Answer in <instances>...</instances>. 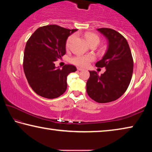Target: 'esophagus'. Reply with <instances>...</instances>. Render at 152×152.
Here are the masks:
<instances>
[{"mask_svg":"<svg viewBox=\"0 0 152 152\" xmlns=\"http://www.w3.org/2000/svg\"><path fill=\"white\" fill-rule=\"evenodd\" d=\"M77 70H79V71H81V70H83V69L81 68H78H78H77Z\"/></svg>","mask_w":152,"mask_h":152,"instance_id":"esophagus-1","label":"esophagus"}]
</instances>
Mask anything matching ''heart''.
Masks as SVG:
<instances>
[{
  "label": "heart",
  "instance_id": "heart-1",
  "mask_svg": "<svg viewBox=\"0 0 152 152\" xmlns=\"http://www.w3.org/2000/svg\"><path fill=\"white\" fill-rule=\"evenodd\" d=\"M84 37L89 43L90 45L99 44L100 42V37L96 34L93 33H86L84 34ZM75 38V35H72L69 36L66 42V47L69 49L71 47L72 43ZM94 56L92 55H77L70 59V61L74 65L80 67H86L88 64L94 60Z\"/></svg>",
  "mask_w": 152,
  "mask_h": 152
}]
</instances>
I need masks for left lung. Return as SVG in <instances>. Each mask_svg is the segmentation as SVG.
<instances>
[{
	"label": "left lung",
	"mask_w": 152,
	"mask_h": 152,
	"mask_svg": "<svg viewBox=\"0 0 152 152\" xmlns=\"http://www.w3.org/2000/svg\"><path fill=\"white\" fill-rule=\"evenodd\" d=\"M98 31L109 40L106 53L96 63L98 68H106L104 74L89 71L86 82L88 96L99 103H106L119 99L127 91L132 80L133 60L127 41L114 29L100 28Z\"/></svg>",
	"instance_id": "obj_1"
}]
</instances>
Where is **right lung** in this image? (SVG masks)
Returning a JSON list of instances; mask_svg holds the SVG:
<instances>
[{
  "instance_id": "add662e5",
  "label": "right lung",
  "mask_w": 152,
  "mask_h": 152,
  "mask_svg": "<svg viewBox=\"0 0 152 152\" xmlns=\"http://www.w3.org/2000/svg\"><path fill=\"white\" fill-rule=\"evenodd\" d=\"M78 29L59 25L40 27L27 40L23 57V70L28 83L36 94L56 99L67 88V76L76 71L71 64L56 68L55 61L66 54L67 38Z\"/></svg>"
}]
</instances>
